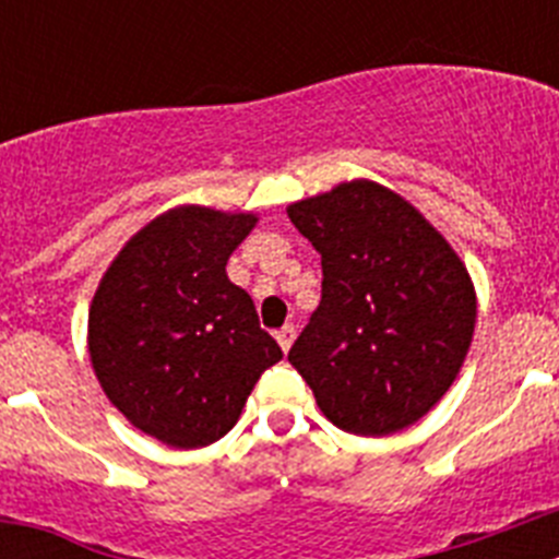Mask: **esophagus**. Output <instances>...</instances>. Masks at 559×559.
<instances>
[{
	"label": "esophagus",
	"mask_w": 559,
	"mask_h": 559,
	"mask_svg": "<svg viewBox=\"0 0 559 559\" xmlns=\"http://www.w3.org/2000/svg\"><path fill=\"white\" fill-rule=\"evenodd\" d=\"M294 338H296V328H294V324H285L283 330H276V341H280V347H283L285 353H288V349H290Z\"/></svg>",
	"instance_id": "esophagus-1"
}]
</instances>
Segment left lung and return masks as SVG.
I'll list each match as a JSON object with an SVG mask.
<instances>
[{
  "label": "left lung",
  "mask_w": 559,
  "mask_h": 559,
  "mask_svg": "<svg viewBox=\"0 0 559 559\" xmlns=\"http://www.w3.org/2000/svg\"><path fill=\"white\" fill-rule=\"evenodd\" d=\"M322 254V302L290 347L324 417L386 437L451 389L476 324V294L456 251L408 201L347 181L288 206Z\"/></svg>",
  "instance_id": "left-lung-1"
}]
</instances>
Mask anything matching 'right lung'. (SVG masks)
<instances>
[{
    "label": "right lung",
    "mask_w": 559,
    "mask_h": 559,
    "mask_svg": "<svg viewBox=\"0 0 559 559\" xmlns=\"http://www.w3.org/2000/svg\"><path fill=\"white\" fill-rule=\"evenodd\" d=\"M254 215L179 206L131 237L88 310L103 392L140 431L204 448L231 431L283 349L226 276Z\"/></svg>",
    "instance_id": "add662e5"
}]
</instances>
